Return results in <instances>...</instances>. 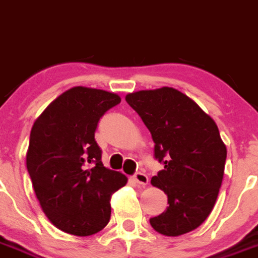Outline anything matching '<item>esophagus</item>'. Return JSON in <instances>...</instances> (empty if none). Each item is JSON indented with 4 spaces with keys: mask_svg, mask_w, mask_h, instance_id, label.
<instances>
[{
    "mask_svg": "<svg viewBox=\"0 0 258 258\" xmlns=\"http://www.w3.org/2000/svg\"><path fill=\"white\" fill-rule=\"evenodd\" d=\"M132 179H134L138 184H142V185L148 184V176L145 175V174H143V172H136L135 175L132 176Z\"/></svg>",
    "mask_w": 258,
    "mask_h": 258,
    "instance_id": "esophagus-1",
    "label": "esophagus"
}]
</instances>
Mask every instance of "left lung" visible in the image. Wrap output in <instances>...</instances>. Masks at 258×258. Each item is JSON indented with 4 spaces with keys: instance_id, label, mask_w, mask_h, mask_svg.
Instances as JSON below:
<instances>
[{
    "instance_id": "8db88e82",
    "label": "left lung",
    "mask_w": 258,
    "mask_h": 258,
    "mask_svg": "<svg viewBox=\"0 0 258 258\" xmlns=\"http://www.w3.org/2000/svg\"><path fill=\"white\" fill-rule=\"evenodd\" d=\"M126 101L151 131L154 157L165 165L151 183L167 195L169 207L149 222L166 236L187 234L209 217L222 184L227 151L218 127L170 87L128 93Z\"/></svg>"
}]
</instances>
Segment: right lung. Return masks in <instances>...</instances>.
Returning a JSON list of instances; mask_svg holds the SVG:
<instances>
[{
	"label": "right lung",
	"instance_id": "right-lung-1",
	"mask_svg": "<svg viewBox=\"0 0 258 258\" xmlns=\"http://www.w3.org/2000/svg\"><path fill=\"white\" fill-rule=\"evenodd\" d=\"M120 97L102 89L74 87L35 120L27 170L42 212L57 228L76 236L101 231L111 214V195L127 176L102 165L95 140L98 120Z\"/></svg>",
	"mask_w": 258,
	"mask_h": 258
}]
</instances>
